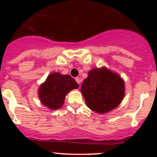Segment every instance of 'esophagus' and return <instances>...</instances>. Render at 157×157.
I'll list each match as a JSON object with an SVG mask.
<instances>
[{
    "mask_svg": "<svg viewBox=\"0 0 157 157\" xmlns=\"http://www.w3.org/2000/svg\"><path fill=\"white\" fill-rule=\"evenodd\" d=\"M75 80H76V81H77V83H78L79 84H80V78H79V77H76Z\"/></svg>",
    "mask_w": 157,
    "mask_h": 157,
    "instance_id": "1",
    "label": "esophagus"
}]
</instances>
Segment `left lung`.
Segmentation results:
<instances>
[{"label":"left lung","mask_w":157,"mask_h":157,"mask_svg":"<svg viewBox=\"0 0 157 157\" xmlns=\"http://www.w3.org/2000/svg\"><path fill=\"white\" fill-rule=\"evenodd\" d=\"M80 91L89 109L105 114L120 105L125 94V85L119 74L104 66L89 71Z\"/></svg>","instance_id":"left-lung-1"}]
</instances>
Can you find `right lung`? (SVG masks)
I'll use <instances>...</instances> for the list:
<instances>
[{
    "instance_id": "right-lung-1",
    "label": "right lung",
    "mask_w": 157,
    "mask_h": 157,
    "mask_svg": "<svg viewBox=\"0 0 157 157\" xmlns=\"http://www.w3.org/2000/svg\"><path fill=\"white\" fill-rule=\"evenodd\" d=\"M79 87V84L68 74L54 72L39 86L38 96L42 105L51 110L62 107L67 93Z\"/></svg>"
}]
</instances>
